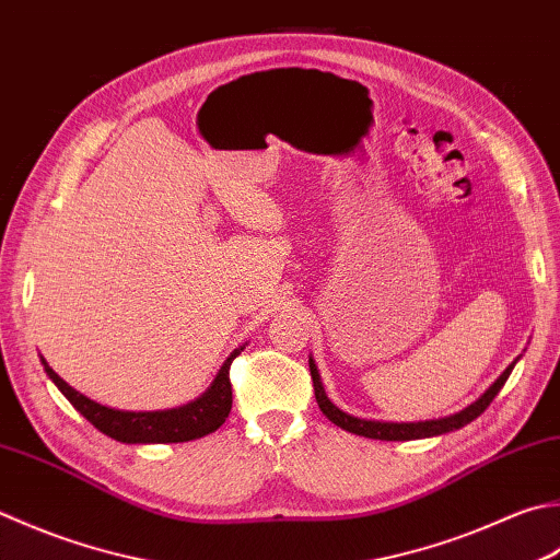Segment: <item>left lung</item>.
<instances>
[{
    "label": "left lung",
    "mask_w": 560,
    "mask_h": 560,
    "mask_svg": "<svg viewBox=\"0 0 560 560\" xmlns=\"http://www.w3.org/2000/svg\"><path fill=\"white\" fill-rule=\"evenodd\" d=\"M520 357L512 361V364L502 371L498 376V381L480 396L478 400H474L470 405H466L464 410H458L454 415H446V418L440 420H424V422H381V420H364V418H354V415H347L345 410H339L337 405L327 398V393L323 388L320 374H317V366L313 357L308 359L311 364V376H313V388H315V400L320 405L323 415L330 422H335L342 430L359 434V436H369V440H381V442H410V440H427V436H440L446 432L462 430L468 422H474L478 415H483L488 405L492 402V398L498 396L500 388L505 386V381L510 378L514 364H517Z\"/></svg>",
    "instance_id": "8db88e82"
}]
</instances>
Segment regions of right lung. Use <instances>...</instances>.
Returning <instances> with one entry per match:
<instances>
[{
  "label": "right lung",
  "instance_id": "obj_1",
  "mask_svg": "<svg viewBox=\"0 0 560 560\" xmlns=\"http://www.w3.org/2000/svg\"><path fill=\"white\" fill-rule=\"evenodd\" d=\"M243 349L245 345H240L230 352V357L223 361V366L218 369L211 386H208L199 398L179 405V408L150 412L106 408V405L82 396V393L74 390L70 383H65L43 357L40 364L46 369V374L50 376L55 386L60 388L62 396L74 405V410L84 415L98 432H104L106 436H112V440L124 444H174L201 440V436L215 432L218 427L225 422L230 408H233V386H230L228 376L230 364H233V359L243 352Z\"/></svg>",
  "mask_w": 560,
  "mask_h": 560
}]
</instances>
